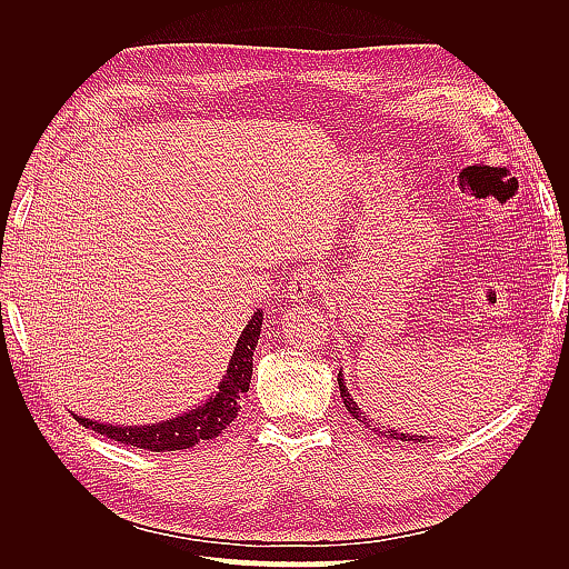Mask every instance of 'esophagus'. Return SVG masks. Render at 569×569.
I'll return each mask as SVG.
<instances>
[{
  "label": "esophagus",
  "instance_id": "esophagus-1",
  "mask_svg": "<svg viewBox=\"0 0 569 569\" xmlns=\"http://www.w3.org/2000/svg\"><path fill=\"white\" fill-rule=\"evenodd\" d=\"M327 284V278L325 272L318 270V268H299L295 274L289 278V284H287V297L291 301H303L308 297L318 295V291H322Z\"/></svg>",
  "mask_w": 569,
  "mask_h": 569
}]
</instances>
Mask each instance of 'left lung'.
<instances>
[{
	"label": "left lung",
	"instance_id": "8db88e82",
	"mask_svg": "<svg viewBox=\"0 0 569 569\" xmlns=\"http://www.w3.org/2000/svg\"><path fill=\"white\" fill-rule=\"evenodd\" d=\"M337 382H339V393H341V399H343V406H347V410L351 412V418H356L358 422H363L366 427H372L375 432H380V427H377V422H372L363 410L358 408V403L353 401V396L349 393V389H347V382H343V377H341V372L337 375ZM382 435L387 437V439H401V441H412V443H418V441H422L425 443V437H418V435H401L399 429H382ZM429 439V437H427Z\"/></svg>",
	"mask_w": 569,
	"mask_h": 569
}]
</instances>
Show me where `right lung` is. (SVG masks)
I'll return each mask as SVG.
<instances>
[{"instance_id": "right-lung-1", "label": "right lung", "mask_w": 569, "mask_h": 569, "mask_svg": "<svg viewBox=\"0 0 569 569\" xmlns=\"http://www.w3.org/2000/svg\"><path fill=\"white\" fill-rule=\"evenodd\" d=\"M263 325V311H256L244 327V332L239 335L237 347L232 351L230 366L222 382L218 385V391L211 396L203 406H197L182 416L157 422V425H140V427H118L107 422H94L88 418L73 416L84 429H92L97 435H104L118 443L137 446L144 451H182L192 449L199 441L216 439L218 435L226 432L230 422L237 418L239 403H242L244 393L249 391L251 370H253V351L258 337H261Z\"/></svg>"}]
</instances>
